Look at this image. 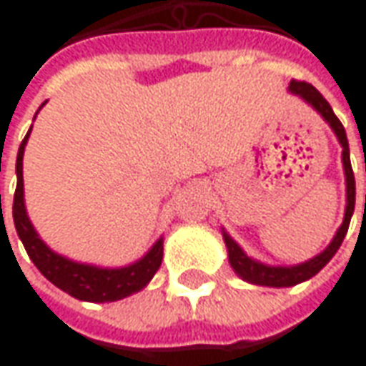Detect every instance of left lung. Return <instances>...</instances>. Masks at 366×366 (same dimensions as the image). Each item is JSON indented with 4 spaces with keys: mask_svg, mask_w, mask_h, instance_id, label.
Instances as JSON below:
<instances>
[{
    "mask_svg": "<svg viewBox=\"0 0 366 366\" xmlns=\"http://www.w3.org/2000/svg\"><path fill=\"white\" fill-rule=\"evenodd\" d=\"M289 89H291L293 94H297V96H301L307 104H311V106L324 117V120H326L327 124L334 129V133H336L338 141H340L342 164H344V174H346V213H344V221H342L338 233L334 235L332 244H330L322 254H317L315 258H311V260H307V262L303 264H297V266H291V268H287V266H266V264L256 262V260L247 258L246 254H244V249L237 246L227 233H223L233 270L244 278V280H247V282H252V285H262V287H293V285H299V282H303V280H307V278L315 277V274L334 258V254H336L338 247L342 246L344 235H346L348 225H350V217L355 213V194H357V190H355V172H352V166H350L348 139H346V131H344L342 122L338 120V117L334 114V110H332V106L327 104L326 98H324L317 89L313 88L311 84L293 79Z\"/></svg>",
    "mask_w": 366,
    "mask_h": 366,
    "instance_id": "1",
    "label": "left lung"
}]
</instances>
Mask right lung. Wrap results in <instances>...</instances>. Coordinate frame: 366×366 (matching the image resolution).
<instances>
[{"instance_id": "add662e5", "label": "right lung", "mask_w": 366, "mask_h": 366, "mask_svg": "<svg viewBox=\"0 0 366 366\" xmlns=\"http://www.w3.org/2000/svg\"><path fill=\"white\" fill-rule=\"evenodd\" d=\"M30 131L26 133L24 141L18 149L16 159V174H18V186L14 192V225L24 244L30 260L42 272V277L49 278L61 291L69 293L79 301H92V303H108L119 301L129 295L141 291L153 274L157 272L162 258H164V239H157V244L139 260V262L124 266V268H96L88 264H77L55 254L53 249L39 237L34 231L24 207V180H22V157H24L26 141ZM1 209V194H0Z\"/></svg>"}]
</instances>
